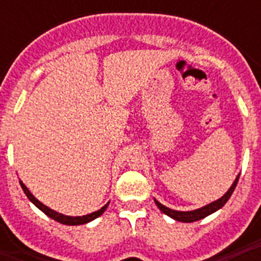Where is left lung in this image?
<instances>
[{"label":"left lung","instance_id":"obj_1","mask_svg":"<svg viewBox=\"0 0 261 261\" xmlns=\"http://www.w3.org/2000/svg\"><path fill=\"white\" fill-rule=\"evenodd\" d=\"M239 177H240V174L236 177V180L233 181L231 187L226 191V194L223 195V196H221V198L214 200V202L208 203V204H206V206L200 207V208H196V210H191V211L172 210V208H169V207L161 204L157 199H154V202L155 204H157V207H159L160 210L163 211L164 214L168 215V217H171V218L174 219V221H178V222H186V223L195 222V221H199V219L206 218L207 215H210L213 214V213H215V211H218L219 208H222V207L226 204V202L229 200L231 194H233V191H234L236 186H237Z\"/></svg>","mask_w":261,"mask_h":261}]
</instances>
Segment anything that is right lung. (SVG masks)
Wrapping results in <instances>:
<instances>
[{
    "mask_svg": "<svg viewBox=\"0 0 261 261\" xmlns=\"http://www.w3.org/2000/svg\"><path fill=\"white\" fill-rule=\"evenodd\" d=\"M20 186H21L22 191H24V194L27 195V198L30 199L31 202L34 203L35 206L38 207L39 210H42L44 214L48 215L50 218H53L54 221H57V222L63 223V225H70V226H75V225H84V223H88V222H90V221H93V219L98 218V217H100V215H101L102 213L107 210L108 204H110V202H108L106 206H102L100 210L94 211V213H90V214L83 215V217H70V215L61 214V213H58V211L53 210V208H50V207H47L46 204H43L40 200H38V199L35 198L34 195L31 194L30 190L27 188L25 184H24L21 180H20Z\"/></svg>",
    "mask_w": 261,
    "mask_h": 261,
    "instance_id": "obj_1",
    "label": "right lung"
}]
</instances>
